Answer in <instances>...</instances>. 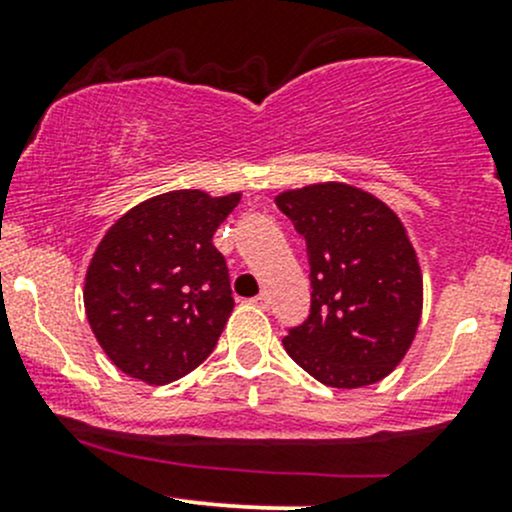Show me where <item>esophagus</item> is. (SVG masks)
Wrapping results in <instances>:
<instances>
[{
  "label": "esophagus",
  "mask_w": 512,
  "mask_h": 512,
  "mask_svg": "<svg viewBox=\"0 0 512 512\" xmlns=\"http://www.w3.org/2000/svg\"><path fill=\"white\" fill-rule=\"evenodd\" d=\"M252 304H255V307H260V309H270V294L260 292L255 299H252Z\"/></svg>",
  "instance_id": "obj_1"
}]
</instances>
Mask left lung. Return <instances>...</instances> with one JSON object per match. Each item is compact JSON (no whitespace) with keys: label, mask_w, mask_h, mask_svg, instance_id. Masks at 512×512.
Listing matches in <instances>:
<instances>
[{"label":"left lung","mask_w":512,"mask_h":512,"mask_svg":"<svg viewBox=\"0 0 512 512\" xmlns=\"http://www.w3.org/2000/svg\"><path fill=\"white\" fill-rule=\"evenodd\" d=\"M304 237L312 304L282 339L307 374L334 389L376 384L396 369L421 319L416 252L394 210L342 183L277 195Z\"/></svg>","instance_id":"8db88e82"}]
</instances>
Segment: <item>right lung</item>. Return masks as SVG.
<instances>
[{"instance_id":"add662e5","label":"right lung","mask_w":512,"mask_h":512,"mask_svg":"<svg viewBox=\"0 0 512 512\" xmlns=\"http://www.w3.org/2000/svg\"><path fill=\"white\" fill-rule=\"evenodd\" d=\"M240 193L173 190L128 210L86 272L84 307L98 344L123 374L170 384L213 354L235 299L213 245Z\"/></svg>"}]
</instances>
